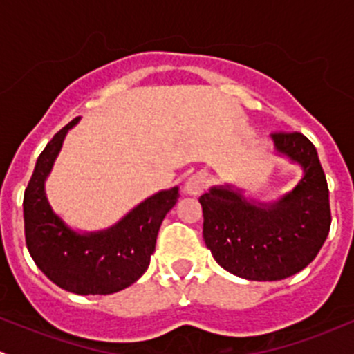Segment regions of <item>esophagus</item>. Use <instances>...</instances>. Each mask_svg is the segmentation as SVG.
I'll return each mask as SVG.
<instances>
[{
  "label": "esophagus",
  "instance_id": "obj_1",
  "mask_svg": "<svg viewBox=\"0 0 354 354\" xmlns=\"http://www.w3.org/2000/svg\"><path fill=\"white\" fill-rule=\"evenodd\" d=\"M207 187V176L203 173H195L185 181V194L192 195V197H197V195L202 194Z\"/></svg>",
  "mask_w": 354,
  "mask_h": 354
}]
</instances>
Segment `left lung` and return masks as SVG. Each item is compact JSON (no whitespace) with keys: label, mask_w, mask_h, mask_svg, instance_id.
I'll return each mask as SVG.
<instances>
[{"label":"left lung","mask_w":354,"mask_h":354,"mask_svg":"<svg viewBox=\"0 0 354 354\" xmlns=\"http://www.w3.org/2000/svg\"><path fill=\"white\" fill-rule=\"evenodd\" d=\"M270 138L276 154L303 171L291 192L259 202L241 188L217 185L198 198L207 248L223 269L248 281H281L303 270L330 230L329 188L315 145L298 131Z\"/></svg>","instance_id":"1"}]
</instances>
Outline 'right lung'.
Returning <instances> with one entry per match:
<instances>
[{
  "label": "right lung",
  "instance_id": "right-lung-1",
  "mask_svg": "<svg viewBox=\"0 0 354 354\" xmlns=\"http://www.w3.org/2000/svg\"><path fill=\"white\" fill-rule=\"evenodd\" d=\"M80 116L51 138L24 195L25 241L35 266L49 281L75 295H113L133 284L151 263L162 219L178 202V190H160L101 231H77L53 210L46 180L68 131Z\"/></svg>",
  "mask_w": 354,
  "mask_h": 354
}]
</instances>
